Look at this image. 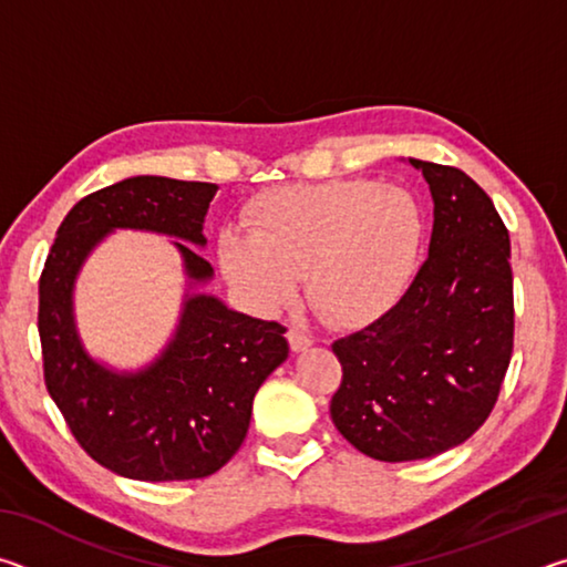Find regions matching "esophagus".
<instances>
[{
  "mask_svg": "<svg viewBox=\"0 0 567 567\" xmlns=\"http://www.w3.org/2000/svg\"><path fill=\"white\" fill-rule=\"evenodd\" d=\"M287 340H290V348H292V352H305V350H310V348H312V340L307 338L305 332L297 330V328H290V330H287Z\"/></svg>",
  "mask_w": 567,
  "mask_h": 567,
  "instance_id": "esophagus-1",
  "label": "esophagus"
}]
</instances>
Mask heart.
I'll list each match as a JSON object with an SVG mask.
<instances>
[{"instance_id": "obj_1", "label": "heart", "mask_w": 567, "mask_h": 567, "mask_svg": "<svg viewBox=\"0 0 567 567\" xmlns=\"http://www.w3.org/2000/svg\"><path fill=\"white\" fill-rule=\"evenodd\" d=\"M247 227L217 237V265L229 290L255 315L305 292L322 320L360 328L405 292L425 243V215L412 192L372 179H332L262 192Z\"/></svg>"}]
</instances>
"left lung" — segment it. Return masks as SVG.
Here are the masks:
<instances>
[{
  "label": "left lung",
  "instance_id": "8db88e82",
  "mask_svg": "<svg viewBox=\"0 0 567 567\" xmlns=\"http://www.w3.org/2000/svg\"><path fill=\"white\" fill-rule=\"evenodd\" d=\"M408 162L435 205L427 260L395 307L332 344L334 427L382 463L465 443L491 415L513 352L511 237L493 199L463 169Z\"/></svg>",
  "mask_w": 567,
  "mask_h": 567
}]
</instances>
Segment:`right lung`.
<instances>
[{"instance_id":"add662e5","label":"right lung","mask_w":567,"mask_h":567,"mask_svg":"<svg viewBox=\"0 0 567 567\" xmlns=\"http://www.w3.org/2000/svg\"><path fill=\"white\" fill-rule=\"evenodd\" d=\"M209 182L127 177L80 199L56 229L40 280L44 382L87 453L112 473L147 483L217 473L247 435L252 400L287 360L277 322L249 318L203 292L215 270L203 255ZM117 228L173 239L186 272L176 332L137 371L93 358L73 312V287L86 257Z\"/></svg>"}]
</instances>
